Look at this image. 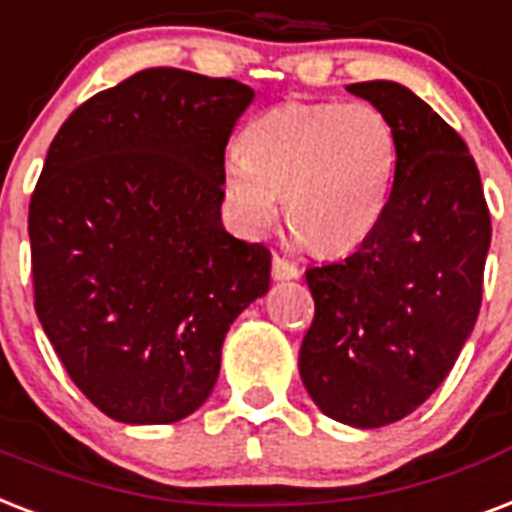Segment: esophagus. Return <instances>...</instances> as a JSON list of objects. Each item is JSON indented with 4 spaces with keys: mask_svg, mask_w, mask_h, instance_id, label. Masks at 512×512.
<instances>
[{
    "mask_svg": "<svg viewBox=\"0 0 512 512\" xmlns=\"http://www.w3.org/2000/svg\"><path fill=\"white\" fill-rule=\"evenodd\" d=\"M272 277L280 280V283H283V280H296V277H299V267L291 264V261L275 256V259H272Z\"/></svg>",
    "mask_w": 512,
    "mask_h": 512,
    "instance_id": "obj_1",
    "label": "esophagus"
}]
</instances>
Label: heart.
<instances>
[{
  "label": "heart",
  "mask_w": 512,
  "mask_h": 512,
  "mask_svg": "<svg viewBox=\"0 0 512 512\" xmlns=\"http://www.w3.org/2000/svg\"><path fill=\"white\" fill-rule=\"evenodd\" d=\"M398 168V130L379 106L288 101L245 128L243 149H229L221 192L243 235L272 227L283 197L301 243L336 256L382 224Z\"/></svg>",
  "instance_id": "obj_1"
}]
</instances>
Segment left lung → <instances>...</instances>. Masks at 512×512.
Returning <instances> with one entry per match:
<instances>
[{
	"instance_id": "8db88e82",
	"label": "left lung",
	"mask_w": 512,
	"mask_h": 512,
	"mask_svg": "<svg viewBox=\"0 0 512 512\" xmlns=\"http://www.w3.org/2000/svg\"><path fill=\"white\" fill-rule=\"evenodd\" d=\"M347 90L390 117L400 168L374 235L307 269L299 374L326 417L374 430L422 406L473 334L491 219L465 141L419 95L390 79Z\"/></svg>"
}]
</instances>
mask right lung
<instances>
[{"label": "right lung", "mask_w": 512, "mask_h": 512, "mask_svg": "<svg viewBox=\"0 0 512 512\" xmlns=\"http://www.w3.org/2000/svg\"><path fill=\"white\" fill-rule=\"evenodd\" d=\"M251 87L138 71L47 149L29 205L34 307L71 382L106 417L170 425L208 400L272 256L221 224V165Z\"/></svg>", "instance_id": "1"}]
</instances>
